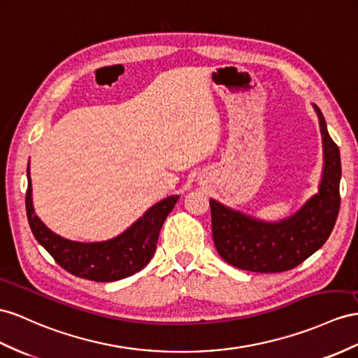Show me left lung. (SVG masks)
Instances as JSON below:
<instances>
[{
	"label": "left lung",
	"mask_w": 358,
	"mask_h": 358,
	"mask_svg": "<svg viewBox=\"0 0 358 358\" xmlns=\"http://www.w3.org/2000/svg\"><path fill=\"white\" fill-rule=\"evenodd\" d=\"M313 108L324 146L322 178L316 195L295 213L273 222L210 199L215 246L231 266L260 273L289 271L315 254L331 234L341 207V151L328 134L320 108L316 104Z\"/></svg>",
	"instance_id": "obj_1"
}]
</instances>
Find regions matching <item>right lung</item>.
Listing matches in <instances>:
<instances>
[{"label": "right lung", "mask_w": 358, "mask_h": 358, "mask_svg": "<svg viewBox=\"0 0 358 358\" xmlns=\"http://www.w3.org/2000/svg\"><path fill=\"white\" fill-rule=\"evenodd\" d=\"M29 189L25 210L36 237L57 264L80 278L110 282L139 272L152 259L164 219L176 207L180 195H172L150 207L125 231L103 242H76L51 231L36 215L31 195L30 163L27 168Z\"/></svg>", "instance_id": "1"}]
</instances>
